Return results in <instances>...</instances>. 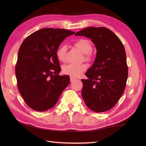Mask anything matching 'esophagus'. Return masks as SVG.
<instances>
[{
  "mask_svg": "<svg viewBox=\"0 0 146 146\" xmlns=\"http://www.w3.org/2000/svg\"><path fill=\"white\" fill-rule=\"evenodd\" d=\"M76 78L75 77H73V76H70V81L71 82H73V81H75L76 80Z\"/></svg>",
  "mask_w": 146,
  "mask_h": 146,
  "instance_id": "34e87169",
  "label": "esophagus"
}]
</instances>
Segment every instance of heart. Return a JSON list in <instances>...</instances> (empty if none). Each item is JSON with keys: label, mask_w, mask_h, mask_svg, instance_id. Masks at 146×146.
<instances>
[{"label": "heart", "mask_w": 146, "mask_h": 146, "mask_svg": "<svg viewBox=\"0 0 146 146\" xmlns=\"http://www.w3.org/2000/svg\"><path fill=\"white\" fill-rule=\"evenodd\" d=\"M76 48L79 49L81 52L84 54V59L87 61H91L93 59V54L91 51H92V44L91 42L86 38H79L74 43ZM67 48L66 46L62 45L56 50V57L61 62L66 60V54ZM88 66L85 64H68L64 66L62 69L63 73L65 75H70L73 77H78L82 75L84 71L87 70Z\"/></svg>", "instance_id": "obj_1"}]
</instances>
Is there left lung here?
I'll list each match as a JSON object with an SVG mask.
<instances>
[{"label":"left lung","mask_w":146,"mask_h":146,"mask_svg":"<svg viewBox=\"0 0 146 146\" xmlns=\"http://www.w3.org/2000/svg\"><path fill=\"white\" fill-rule=\"evenodd\" d=\"M75 35L91 39L97 48L94 64L82 79V97L93 111H107L115 106L125 90L128 76L126 54L119 38L108 28L89 27Z\"/></svg>","instance_id":"8db88e82"}]
</instances>
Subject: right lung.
Masks as SVG:
<instances>
[{
	"label": "right lung",
	"mask_w": 146,
	"mask_h": 146,
	"mask_svg": "<svg viewBox=\"0 0 146 146\" xmlns=\"http://www.w3.org/2000/svg\"><path fill=\"white\" fill-rule=\"evenodd\" d=\"M75 32L43 28L26 37L20 47L15 66L17 87L29 108L44 111L55 106L70 84L61 70L56 50L65 38Z\"/></svg>",
	"instance_id": "add662e5"
}]
</instances>
